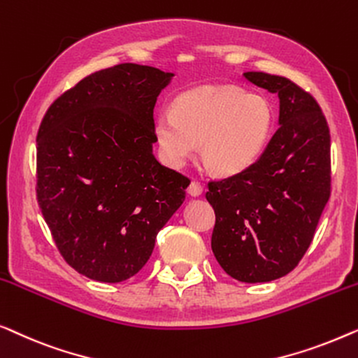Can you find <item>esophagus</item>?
Segmentation results:
<instances>
[{
    "label": "esophagus",
    "mask_w": 358,
    "mask_h": 358,
    "mask_svg": "<svg viewBox=\"0 0 358 358\" xmlns=\"http://www.w3.org/2000/svg\"><path fill=\"white\" fill-rule=\"evenodd\" d=\"M201 193H203V185H201L199 181H191L188 186V194L199 196Z\"/></svg>",
    "instance_id": "34e87169"
}]
</instances>
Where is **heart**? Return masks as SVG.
Returning a JSON list of instances; mask_svg holds the SVG:
<instances>
[{
  "label": "heart",
  "mask_w": 358,
  "mask_h": 358,
  "mask_svg": "<svg viewBox=\"0 0 358 358\" xmlns=\"http://www.w3.org/2000/svg\"><path fill=\"white\" fill-rule=\"evenodd\" d=\"M155 139L170 167L181 169L198 150L213 172H245L268 148L274 110L261 95L236 87H199L175 99L155 118Z\"/></svg>",
  "instance_id": "1"
}]
</instances>
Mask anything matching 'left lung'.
<instances>
[{
	"mask_svg": "<svg viewBox=\"0 0 358 358\" xmlns=\"http://www.w3.org/2000/svg\"><path fill=\"white\" fill-rule=\"evenodd\" d=\"M245 78L279 95V124L245 172L209 181L213 253L230 278L269 282L296 268L331 196V134L313 95L261 71Z\"/></svg>",
	"mask_w": 358,
	"mask_h": 358,
	"instance_id": "left-lung-1",
	"label": "left lung"
}]
</instances>
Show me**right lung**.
I'll list each match as a JSON object with an SVG mask.
<instances>
[{
	"mask_svg": "<svg viewBox=\"0 0 358 358\" xmlns=\"http://www.w3.org/2000/svg\"><path fill=\"white\" fill-rule=\"evenodd\" d=\"M173 74L134 63L100 69L50 105L37 133V201L64 261L123 282L152 255L189 178L152 154L154 107Z\"/></svg>",
	"mask_w": 358,
	"mask_h": 358,
	"instance_id": "obj_1",
	"label": "right lung"
}]
</instances>
